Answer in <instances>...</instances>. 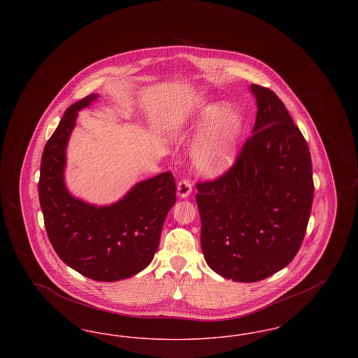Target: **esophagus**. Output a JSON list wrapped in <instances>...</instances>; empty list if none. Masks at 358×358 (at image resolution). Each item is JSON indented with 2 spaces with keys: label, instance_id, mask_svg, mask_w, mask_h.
Wrapping results in <instances>:
<instances>
[{
  "label": "esophagus",
  "instance_id": "obj_1",
  "mask_svg": "<svg viewBox=\"0 0 358 358\" xmlns=\"http://www.w3.org/2000/svg\"><path fill=\"white\" fill-rule=\"evenodd\" d=\"M190 193H192V185H190V182L187 181V180L180 181L178 185H177V196H178L180 199H187V197L190 196Z\"/></svg>",
  "mask_w": 358,
  "mask_h": 358
}]
</instances>
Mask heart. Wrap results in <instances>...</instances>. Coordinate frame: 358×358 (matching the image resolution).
I'll use <instances>...</instances> for the list:
<instances>
[{
  "mask_svg": "<svg viewBox=\"0 0 358 358\" xmlns=\"http://www.w3.org/2000/svg\"><path fill=\"white\" fill-rule=\"evenodd\" d=\"M176 142L197 141L192 150V166L206 178H215L228 171L238 155L241 120L229 104H200L184 120L168 129Z\"/></svg>",
  "mask_w": 358,
  "mask_h": 358,
  "instance_id": "heart-1",
  "label": "heart"
}]
</instances>
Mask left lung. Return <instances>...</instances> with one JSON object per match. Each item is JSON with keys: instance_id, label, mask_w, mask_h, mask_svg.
Listing matches in <instances>:
<instances>
[{"instance_id": "8db88e82", "label": "left lung", "mask_w": 358, "mask_h": 358, "mask_svg": "<svg viewBox=\"0 0 358 358\" xmlns=\"http://www.w3.org/2000/svg\"><path fill=\"white\" fill-rule=\"evenodd\" d=\"M254 134L234 168L197 184L201 250L225 279L252 283L283 270L306 234L314 184L308 146L271 90L250 85Z\"/></svg>"}]
</instances>
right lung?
<instances>
[{"label": "right lung", "mask_w": 358, "mask_h": 358, "mask_svg": "<svg viewBox=\"0 0 358 358\" xmlns=\"http://www.w3.org/2000/svg\"><path fill=\"white\" fill-rule=\"evenodd\" d=\"M99 94L71 104L41 157L38 199L53 250L69 266L98 282H117L145 270L158 250L176 203L171 171L136 182L118 201L90 204L66 185L67 146L79 111Z\"/></svg>", "instance_id": "1"}]
</instances>
